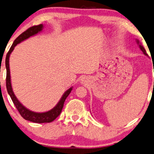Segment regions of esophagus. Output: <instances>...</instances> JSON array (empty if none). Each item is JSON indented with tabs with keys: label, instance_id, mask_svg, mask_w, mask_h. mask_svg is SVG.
Masks as SVG:
<instances>
[{
	"label": "esophagus",
	"instance_id": "1",
	"mask_svg": "<svg viewBox=\"0 0 154 154\" xmlns=\"http://www.w3.org/2000/svg\"><path fill=\"white\" fill-rule=\"evenodd\" d=\"M80 82L81 83H82V84H86V83L88 82V78H87V77H82V78L80 79Z\"/></svg>",
	"mask_w": 154,
	"mask_h": 154
}]
</instances>
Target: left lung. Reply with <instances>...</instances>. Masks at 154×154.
<instances>
[{
  "mask_svg": "<svg viewBox=\"0 0 154 154\" xmlns=\"http://www.w3.org/2000/svg\"><path fill=\"white\" fill-rule=\"evenodd\" d=\"M136 42H137V44H138V47H139L140 49L143 51V53L145 55H146V56H148L147 53H146V49H144L143 47V45L141 44V43H140V42L138 39H136Z\"/></svg>",
  "mask_w": 154,
  "mask_h": 154,
  "instance_id": "8db88e82",
  "label": "left lung"
}]
</instances>
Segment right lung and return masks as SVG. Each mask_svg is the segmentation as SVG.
<instances>
[{"label": "right lung", "instance_id": "1", "mask_svg": "<svg viewBox=\"0 0 154 154\" xmlns=\"http://www.w3.org/2000/svg\"><path fill=\"white\" fill-rule=\"evenodd\" d=\"M44 25L43 24H39L38 26H34L30 27L26 31H24L23 33L18 36L16 40L14 41L11 47L9 49L8 54L6 55V58H5V67H6V88L7 91H8V95H10L11 98L13 103L15 105L17 110L21 114V116L23 117L24 119L29 121L33 122V123H51L53 120H54L58 116L60 115L62 110L64 106V101H65L66 98L68 97L69 93L72 90V87L68 89L63 94L62 97H61L60 100L58 102V103L51 110L47 112H36L31 111L29 109L26 108L25 106L20 103L19 100L17 99V97L15 95L14 91H13V88L11 86V75H10V67H9V57H10L11 54L14 51L15 47L18 44L21 43L23 41L27 39L29 37L34 36L39 33L43 30Z\"/></svg>", "mask_w": 154, "mask_h": 154}]
</instances>
